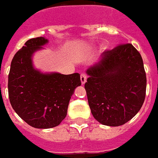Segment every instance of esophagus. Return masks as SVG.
Masks as SVG:
<instances>
[{
  "instance_id": "1",
  "label": "esophagus",
  "mask_w": 158,
  "mask_h": 158,
  "mask_svg": "<svg viewBox=\"0 0 158 158\" xmlns=\"http://www.w3.org/2000/svg\"><path fill=\"white\" fill-rule=\"evenodd\" d=\"M87 77V74H85V73H81V83L84 84L85 82H86Z\"/></svg>"
}]
</instances>
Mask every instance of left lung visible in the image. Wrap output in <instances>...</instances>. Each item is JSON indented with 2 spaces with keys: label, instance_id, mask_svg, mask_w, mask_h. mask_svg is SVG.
Here are the masks:
<instances>
[{
  "label": "left lung",
  "instance_id": "left-lung-1",
  "mask_svg": "<svg viewBox=\"0 0 158 158\" xmlns=\"http://www.w3.org/2000/svg\"><path fill=\"white\" fill-rule=\"evenodd\" d=\"M102 55L100 62L87 71L88 104L99 123L119 126L131 120L144 103L147 76L143 60L131 44H118Z\"/></svg>",
  "mask_w": 158,
  "mask_h": 158
}]
</instances>
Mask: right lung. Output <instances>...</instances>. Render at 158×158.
<instances>
[{"instance_id": "add662e5", "label": "right lung", "mask_w": 158, "mask_h": 158, "mask_svg": "<svg viewBox=\"0 0 158 158\" xmlns=\"http://www.w3.org/2000/svg\"><path fill=\"white\" fill-rule=\"evenodd\" d=\"M48 40H27L16 53L8 75V96L15 112L31 126L49 129L65 118L75 88L81 86L79 73L43 74L34 70L32 55Z\"/></svg>"}]
</instances>
